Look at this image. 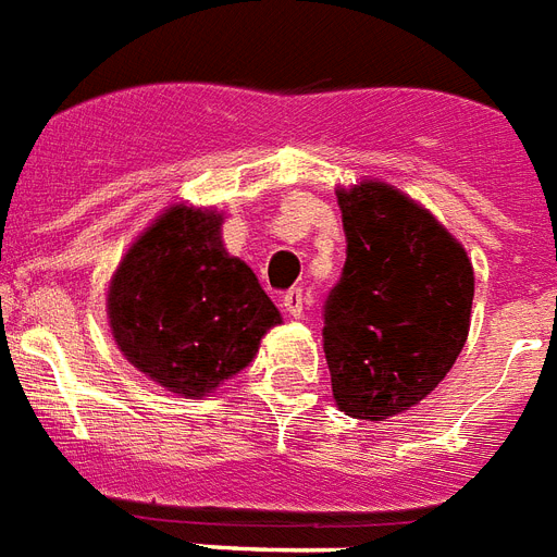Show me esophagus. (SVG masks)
<instances>
[{
	"label": "esophagus",
	"instance_id": "esophagus-1",
	"mask_svg": "<svg viewBox=\"0 0 557 557\" xmlns=\"http://www.w3.org/2000/svg\"><path fill=\"white\" fill-rule=\"evenodd\" d=\"M282 305H284V310H287V313L293 315V319H301V315H305V305H307L305 290H299V287H293V290H287L282 296Z\"/></svg>",
	"mask_w": 557,
	"mask_h": 557
}]
</instances>
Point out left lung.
I'll return each mask as SVG.
<instances>
[{"instance_id": "obj_1", "label": "left lung", "mask_w": 557, "mask_h": 557, "mask_svg": "<svg viewBox=\"0 0 557 557\" xmlns=\"http://www.w3.org/2000/svg\"><path fill=\"white\" fill-rule=\"evenodd\" d=\"M348 258L324 305L333 399L388 422L446 380L471 324L474 267L429 209L382 181L336 193Z\"/></svg>"}]
</instances>
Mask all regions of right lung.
<instances>
[{"mask_svg": "<svg viewBox=\"0 0 557 557\" xmlns=\"http://www.w3.org/2000/svg\"><path fill=\"white\" fill-rule=\"evenodd\" d=\"M221 224L218 209L172 203L120 258L106 293L120 354L186 399L233 380L282 324L256 273L226 252Z\"/></svg>", "mask_w": 557, "mask_h": 557, "instance_id": "obj_1", "label": "right lung"}]
</instances>
